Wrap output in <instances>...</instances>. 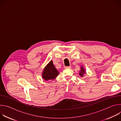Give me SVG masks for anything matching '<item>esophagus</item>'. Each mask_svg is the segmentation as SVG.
Masks as SVG:
<instances>
[{"label":"esophagus","instance_id":"34e87169","mask_svg":"<svg viewBox=\"0 0 121 121\" xmlns=\"http://www.w3.org/2000/svg\"><path fill=\"white\" fill-rule=\"evenodd\" d=\"M71 68V66H65V69H69V68Z\"/></svg>","mask_w":121,"mask_h":121}]
</instances>
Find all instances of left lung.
I'll return each mask as SVG.
<instances>
[{
	"label": "left lung",
	"mask_w": 121,
	"mask_h": 121,
	"mask_svg": "<svg viewBox=\"0 0 121 121\" xmlns=\"http://www.w3.org/2000/svg\"><path fill=\"white\" fill-rule=\"evenodd\" d=\"M86 74V71L84 69V68H83V66H81V69H80V71L79 72V75L82 77H83V76Z\"/></svg>",
	"instance_id": "8db88e82"
}]
</instances>
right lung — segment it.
<instances>
[{"mask_svg":"<svg viewBox=\"0 0 121 121\" xmlns=\"http://www.w3.org/2000/svg\"><path fill=\"white\" fill-rule=\"evenodd\" d=\"M59 72L51 60L45 67L42 73V77L45 80L55 79L58 75Z\"/></svg>","mask_w":121,"mask_h":121,"instance_id":"obj_1","label":"right lung"}]
</instances>
